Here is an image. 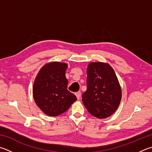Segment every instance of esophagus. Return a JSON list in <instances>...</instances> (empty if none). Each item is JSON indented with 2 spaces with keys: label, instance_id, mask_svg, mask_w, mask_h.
Listing matches in <instances>:
<instances>
[{
  "label": "esophagus",
  "instance_id": "1",
  "mask_svg": "<svg viewBox=\"0 0 152 152\" xmlns=\"http://www.w3.org/2000/svg\"><path fill=\"white\" fill-rule=\"evenodd\" d=\"M76 97H77V99H78V100H79L80 99V96H81V94H80V92H76Z\"/></svg>",
  "mask_w": 152,
  "mask_h": 152
}]
</instances>
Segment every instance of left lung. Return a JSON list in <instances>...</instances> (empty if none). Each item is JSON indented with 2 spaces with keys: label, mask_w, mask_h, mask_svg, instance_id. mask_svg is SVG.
I'll return each mask as SVG.
<instances>
[{
  "label": "left lung",
  "mask_w": 152,
  "mask_h": 152,
  "mask_svg": "<svg viewBox=\"0 0 152 152\" xmlns=\"http://www.w3.org/2000/svg\"><path fill=\"white\" fill-rule=\"evenodd\" d=\"M122 99V90L111 66L107 63L90 62L87 68V90L82 102L90 114L99 119L116 111Z\"/></svg>",
  "instance_id": "1"
}]
</instances>
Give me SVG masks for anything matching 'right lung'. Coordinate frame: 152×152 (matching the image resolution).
<instances>
[{
    "label": "right lung",
    "instance_id": "1",
    "mask_svg": "<svg viewBox=\"0 0 152 152\" xmlns=\"http://www.w3.org/2000/svg\"><path fill=\"white\" fill-rule=\"evenodd\" d=\"M66 63L50 62L40 68L33 84V98L46 115L57 116L67 111L77 98L67 90Z\"/></svg>",
    "mask_w": 152,
    "mask_h": 152
}]
</instances>
